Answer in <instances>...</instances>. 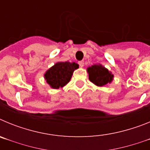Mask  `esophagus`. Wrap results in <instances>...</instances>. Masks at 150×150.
Instances as JSON below:
<instances>
[{
	"mask_svg": "<svg viewBox=\"0 0 150 150\" xmlns=\"http://www.w3.org/2000/svg\"><path fill=\"white\" fill-rule=\"evenodd\" d=\"M78 64H79V65L81 67H83L84 66V62L83 61H80V62H78Z\"/></svg>",
	"mask_w": 150,
	"mask_h": 150,
	"instance_id": "1",
	"label": "esophagus"
}]
</instances>
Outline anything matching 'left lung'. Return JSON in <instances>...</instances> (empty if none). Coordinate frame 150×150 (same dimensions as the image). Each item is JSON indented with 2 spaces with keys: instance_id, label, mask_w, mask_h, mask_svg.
<instances>
[{
  "instance_id": "left-lung-1",
  "label": "left lung",
  "mask_w": 150,
  "mask_h": 150,
  "mask_svg": "<svg viewBox=\"0 0 150 150\" xmlns=\"http://www.w3.org/2000/svg\"><path fill=\"white\" fill-rule=\"evenodd\" d=\"M89 80L98 86H103L112 82L113 75L100 64H95L88 67Z\"/></svg>"
}]
</instances>
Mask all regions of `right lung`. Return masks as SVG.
Here are the masks:
<instances>
[{"label":"right lung","mask_w":150,"mask_h":150,"mask_svg":"<svg viewBox=\"0 0 150 150\" xmlns=\"http://www.w3.org/2000/svg\"><path fill=\"white\" fill-rule=\"evenodd\" d=\"M78 67L79 65L75 62H58L46 71L44 77L52 88L57 89L69 83L73 72Z\"/></svg>","instance_id":"1"}]
</instances>
